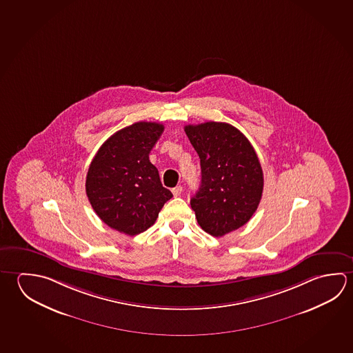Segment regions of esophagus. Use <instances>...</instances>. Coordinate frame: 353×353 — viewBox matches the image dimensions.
<instances>
[{"label":"esophagus","instance_id":"obj_1","mask_svg":"<svg viewBox=\"0 0 353 353\" xmlns=\"http://www.w3.org/2000/svg\"><path fill=\"white\" fill-rule=\"evenodd\" d=\"M182 187L181 185H177V187H174V188H172V193H174V197H179V194L182 193Z\"/></svg>","mask_w":353,"mask_h":353}]
</instances>
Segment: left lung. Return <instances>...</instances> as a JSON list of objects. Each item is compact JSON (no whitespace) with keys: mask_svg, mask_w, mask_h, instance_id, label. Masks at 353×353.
I'll return each mask as SVG.
<instances>
[{"mask_svg":"<svg viewBox=\"0 0 353 353\" xmlns=\"http://www.w3.org/2000/svg\"><path fill=\"white\" fill-rule=\"evenodd\" d=\"M185 131L201 160V187L191 198L198 224L213 236L241 228L258 208L264 187L252 143L227 123L187 125Z\"/></svg>","mask_w":353,"mask_h":353,"instance_id":"1","label":"left lung"}]
</instances>
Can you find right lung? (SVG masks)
<instances>
[{"label": "right lung", "mask_w": 353, "mask_h": 353, "mask_svg": "<svg viewBox=\"0 0 353 353\" xmlns=\"http://www.w3.org/2000/svg\"><path fill=\"white\" fill-rule=\"evenodd\" d=\"M163 129L148 121L126 126L100 146L89 166L88 199L100 219L120 233L137 235L149 229L172 198L149 160Z\"/></svg>", "instance_id": "obj_1"}]
</instances>
